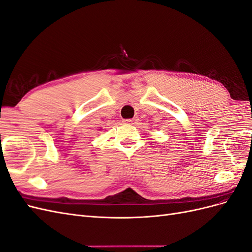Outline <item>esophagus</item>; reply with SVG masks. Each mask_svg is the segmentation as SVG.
<instances>
[{
  "label": "esophagus",
  "instance_id": "obj_1",
  "mask_svg": "<svg viewBox=\"0 0 252 252\" xmlns=\"http://www.w3.org/2000/svg\"><path fill=\"white\" fill-rule=\"evenodd\" d=\"M125 123L129 124V125H134V124L138 123V120H136V119H128V120H125Z\"/></svg>",
  "mask_w": 252,
  "mask_h": 252
}]
</instances>
